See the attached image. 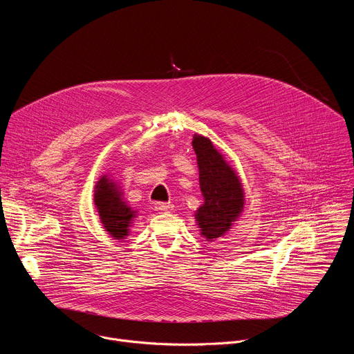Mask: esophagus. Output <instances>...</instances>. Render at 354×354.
<instances>
[{"label": "esophagus", "instance_id": "obj_1", "mask_svg": "<svg viewBox=\"0 0 354 354\" xmlns=\"http://www.w3.org/2000/svg\"><path fill=\"white\" fill-rule=\"evenodd\" d=\"M154 207L160 213H168V212H171L174 209V206L171 203H165V201H157Z\"/></svg>", "mask_w": 354, "mask_h": 354}]
</instances>
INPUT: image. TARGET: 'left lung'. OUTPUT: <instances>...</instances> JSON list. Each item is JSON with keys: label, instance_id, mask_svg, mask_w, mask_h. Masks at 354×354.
Listing matches in <instances>:
<instances>
[{"label": "left lung", "instance_id": "obj_1", "mask_svg": "<svg viewBox=\"0 0 354 354\" xmlns=\"http://www.w3.org/2000/svg\"><path fill=\"white\" fill-rule=\"evenodd\" d=\"M200 190L205 203L196 213L201 235L213 241L227 232L243 209V189L235 171L224 161L213 142L194 134Z\"/></svg>", "mask_w": 354, "mask_h": 354}]
</instances>
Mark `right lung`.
Returning a JSON list of instances; mask_svg holds the SVG:
<instances>
[{
  "mask_svg": "<svg viewBox=\"0 0 354 354\" xmlns=\"http://www.w3.org/2000/svg\"><path fill=\"white\" fill-rule=\"evenodd\" d=\"M95 189L93 200L100 221L115 239H123L129 235V227L136 212L126 205L116 183L109 180L106 176L96 183Z\"/></svg>",
  "mask_w": 354,
  "mask_h": 354,
  "instance_id": "1",
  "label": "right lung"
}]
</instances>
